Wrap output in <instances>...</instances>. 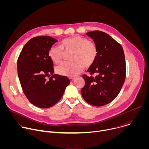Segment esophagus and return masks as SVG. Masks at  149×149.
<instances>
[{"label": "esophagus", "mask_w": 149, "mask_h": 149, "mask_svg": "<svg viewBox=\"0 0 149 149\" xmlns=\"http://www.w3.org/2000/svg\"><path fill=\"white\" fill-rule=\"evenodd\" d=\"M74 79H75L74 78H70V80L71 82H72Z\"/></svg>", "instance_id": "1"}]
</instances>
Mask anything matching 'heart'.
Listing matches in <instances>:
<instances>
[{
    "mask_svg": "<svg viewBox=\"0 0 149 149\" xmlns=\"http://www.w3.org/2000/svg\"><path fill=\"white\" fill-rule=\"evenodd\" d=\"M71 53V62L62 63L56 68V72L61 75L74 77L84 68L91 67L97 56V48L93 42L80 36L64 39L59 46L54 45L49 51L51 59L55 63H60L65 53Z\"/></svg>",
    "mask_w": 149,
    "mask_h": 149,
    "instance_id": "heart-1",
    "label": "heart"
}]
</instances>
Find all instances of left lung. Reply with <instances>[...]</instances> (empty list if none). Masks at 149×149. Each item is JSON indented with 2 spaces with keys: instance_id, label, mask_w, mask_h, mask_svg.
Wrapping results in <instances>:
<instances>
[{
  "instance_id": "obj_1",
  "label": "left lung",
  "mask_w": 149,
  "mask_h": 149,
  "mask_svg": "<svg viewBox=\"0 0 149 149\" xmlns=\"http://www.w3.org/2000/svg\"><path fill=\"white\" fill-rule=\"evenodd\" d=\"M86 35L94 42L97 56L87 72L83 75L86 82L81 95L88 104L100 107L113 101L119 94L125 79V61L121 45L109 34L100 31Z\"/></svg>"
}]
</instances>
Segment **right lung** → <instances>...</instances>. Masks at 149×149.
Masks as SVG:
<instances>
[{
  "mask_svg": "<svg viewBox=\"0 0 149 149\" xmlns=\"http://www.w3.org/2000/svg\"><path fill=\"white\" fill-rule=\"evenodd\" d=\"M57 42L49 36L33 38L23 47L17 59L21 87L30 102L39 108L52 107L70 83L67 77L53 74L54 63L49 51ZM47 77L50 78L47 79Z\"/></svg>",
  "mask_w": 149,
  "mask_h": 149,
  "instance_id": "obj_1",
  "label": "right lung"
}]
</instances>
